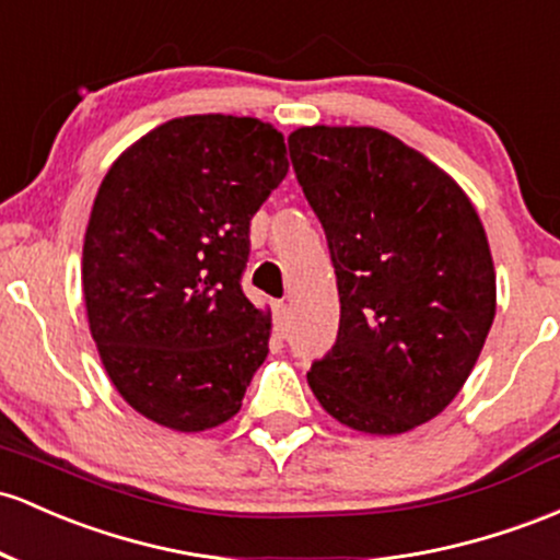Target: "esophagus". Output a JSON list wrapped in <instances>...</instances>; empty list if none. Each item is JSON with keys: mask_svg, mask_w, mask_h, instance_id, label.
Instances as JSON below:
<instances>
[{"mask_svg": "<svg viewBox=\"0 0 560 560\" xmlns=\"http://www.w3.org/2000/svg\"><path fill=\"white\" fill-rule=\"evenodd\" d=\"M273 318H276V329L287 331V327H290V305L276 303L273 305Z\"/></svg>", "mask_w": 560, "mask_h": 560, "instance_id": "1", "label": "esophagus"}]
</instances>
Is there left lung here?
I'll use <instances>...</instances> for the list:
<instances>
[{
    "instance_id": "8db88e82",
    "label": "left lung",
    "mask_w": 560,
    "mask_h": 560,
    "mask_svg": "<svg viewBox=\"0 0 560 560\" xmlns=\"http://www.w3.org/2000/svg\"><path fill=\"white\" fill-rule=\"evenodd\" d=\"M290 159L340 294L313 396L353 430L407 433L450 407L494 322L481 220L444 170L374 127H300Z\"/></svg>"
}]
</instances>
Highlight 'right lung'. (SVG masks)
Wrapping results in <instances>:
<instances>
[{
    "label": "right lung",
    "mask_w": 560,
    "mask_h": 560,
    "mask_svg": "<svg viewBox=\"0 0 560 560\" xmlns=\"http://www.w3.org/2000/svg\"><path fill=\"white\" fill-rule=\"evenodd\" d=\"M249 116H183L103 177L84 233L82 287L110 383L159 425L196 433L242 409L268 355V313L242 290L249 220L290 162Z\"/></svg>",
    "instance_id": "add662e5"
}]
</instances>
